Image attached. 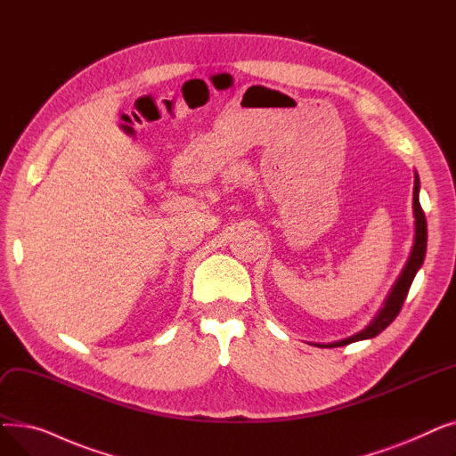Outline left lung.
<instances>
[{"label":"left lung","mask_w":456,"mask_h":456,"mask_svg":"<svg viewBox=\"0 0 456 456\" xmlns=\"http://www.w3.org/2000/svg\"><path fill=\"white\" fill-rule=\"evenodd\" d=\"M414 218H416V236H414V246H412V253L409 256V262H406V266L403 268L399 279L395 281L392 292L388 294L385 306L379 310V314L371 320V323L362 329L361 332L353 334V337L340 340V342H334V344H327V346H320L318 347H340V346H347L358 340H368L377 337L379 332L385 330L399 314V310L406 299V294L411 290V284L418 273V270L423 265V258H425V251H427V220H425V214L423 208L419 205V177L416 174L414 179Z\"/></svg>","instance_id":"8db88e82"}]
</instances>
